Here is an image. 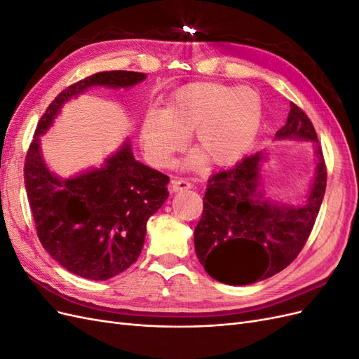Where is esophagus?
I'll use <instances>...</instances> for the list:
<instances>
[{"label":"esophagus","mask_w":359,"mask_h":359,"mask_svg":"<svg viewBox=\"0 0 359 359\" xmlns=\"http://www.w3.org/2000/svg\"><path fill=\"white\" fill-rule=\"evenodd\" d=\"M191 187H193L191 182H189L187 180H172V181H170V190H172L173 193L182 191V190H189V189H191Z\"/></svg>","instance_id":"34e87169"}]
</instances>
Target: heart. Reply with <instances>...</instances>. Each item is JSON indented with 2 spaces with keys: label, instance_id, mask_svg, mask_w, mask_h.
Returning a JSON list of instances; mask_svg holds the SVG:
<instances>
[{
  "label": "heart",
  "instance_id": "obj_1",
  "mask_svg": "<svg viewBox=\"0 0 359 359\" xmlns=\"http://www.w3.org/2000/svg\"><path fill=\"white\" fill-rule=\"evenodd\" d=\"M262 119V104L248 86L193 82L173 93L163 111H151L140 127V142L149 161L168 166L193 132L198 147L184 161L199 169L205 160L215 166L232 165L253 144Z\"/></svg>",
  "mask_w": 359,
  "mask_h": 359
}]
</instances>
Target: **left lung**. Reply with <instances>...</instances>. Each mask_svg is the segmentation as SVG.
Segmentation results:
<instances>
[{
	"label": "left lung",
	"mask_w": 359,
	"mask_h": 359,
	"mask_svg": "<svg viewBox=\"0 0 359 359\" xmlns=\"http://www.w3.org/2000/svg\"><path fill=\"white\" fill-rule=\"evenodd\" d=\"M276 140L313 142L316 166L302 203L265 196V151L244 157L208 180L203 212L194 227V250L214 280L231 286L252 285L283 271L298 256L316 222L327 189V168L309 116L290 103Z\"/></svg>",
	"instance_id": "left-lung-1"
}]
</instances>
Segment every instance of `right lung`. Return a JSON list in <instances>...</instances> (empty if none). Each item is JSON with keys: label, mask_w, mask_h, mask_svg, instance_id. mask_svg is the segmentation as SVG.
Here are the masks:
<instances>
[{"label": "right lung", "mask_w": 359, "mask_h": 359, "mask_svg": "<svg viewBox=\"0 0 359 359\" xmlns=\"http://www.w3.org/2000/svg\"><path fill=\"white\" fill-rule=\"evenodd\" d=\"M145 79V73L114 70L73 83L48 106L28 149L24 178L39 240L53 260L83 278H112L136 262L147 222L169 196V177L137 161L127 137L100 168L61 178L43 158L40 136L79 94L95 86L132 88Z\"/></svg>", "instance_id": "obj_1"}]
</instances>
